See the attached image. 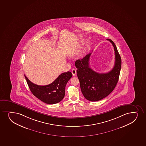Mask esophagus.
Wrapping results in <instances>:
<instances>
[{"mask_svg":"<svg viewBox=\"0 0 146 146\" xmlns=\"http://www.w3.org/2000/svg\"><path fill=\"white\" fill-rule=\"evenodd\" d=\"M72 72L73 76H76V69H72Z\"/></svg>","mask_w":146,"mask_h":146,"instance_id":"1","label":"esophagus"}]
</instances>
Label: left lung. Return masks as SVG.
<instances>
[{"label":"left lung","instance_id":"left-lung-1","mask_svg":"<svg viewBox=\"0 0 146 146\" xmlns=\"http://www.w3.org/2000/svg\"><path fill=\"white\" fill-rule=\"evenodd\" d=\"M107 40L112 44L115 53L114 67L111 71L105 74H100L91 69L89 66L91 53L75 62L81 90L88 100L97 101L107 97L114 90L119 79L121 67L120 55L114 42L110 39Z\"/></svg>","mask_w":146,"mask_h":146}]
</instances>
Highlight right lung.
<instances>
[{"instance_id":"1","label":"right lung","mask_w":146,"mask_h":146,"mask_svg":"<svg viewBox=\"0 0 146 146\" xmlns=\"http://www.w3.org/2000/svg\"><path fill=\"white\" fill-rule=\"evenodd\" d=\"M72 76L70 72H64L51 84L39 86L32 83L24 75L32 94L42 102L48 104H56L64 98L66 85Z\"/></svg>"}]
</instances>
